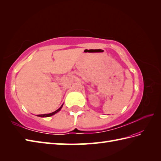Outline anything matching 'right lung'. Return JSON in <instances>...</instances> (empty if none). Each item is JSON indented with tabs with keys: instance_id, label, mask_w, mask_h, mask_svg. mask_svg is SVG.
<instances>
[{
	"instance_id": "add662e5",
	"label": "right lung",
	"mask_w": 161,
	"mask_h": 161,
	"mask_svg": "<svg viewBox=\"0 0 161 161\" xmlns=\"http://www.w3.org/2000/svg\"><path fill=\"white\" fill-rule=\"evenodd\" d=\"M62 107H63V105H61V107H60V108H59V109H58L57 110H56L55 112H52V113H49V114H39V115H37L38 116H39V117H49V116H53V115H54L55 114H56L57 112H58L61 109V108H62Z\"/></svg>"
}]
</instances>
